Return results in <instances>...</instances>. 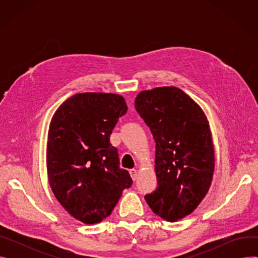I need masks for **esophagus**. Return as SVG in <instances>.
I'll return each mask as SVG.
<instances>
[{
  "label": "esophagus",
  "mask_w": 258,
  "mask_h": 258,
  "mask_svg": "<svg viewBox=\"0 0 258 258\" xmlns=\"http://www.w3.org/2000/svg\"><path fill=\"white\" fill-rule=\"evenodd\" d=\"M130 173H131V177L134 181H136L137 177H138V170L137 169H131L130 170Z\"/></svg>",
  "instance_id": "obj_1"
}]
</instances>
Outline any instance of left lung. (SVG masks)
<instances>
[{
	"mask_svg": "<svg viewBox=\"0 0 258 258\" xmlns=\"http://www.w3.org/2000/svg\"><path fill=\"white\" fill-rule=\"evenodd\" d=\"M135 106L156 142L158 186L145 201L160 218L178 222L194 212L211 186L215 155L209 121L175 87L141 91Z\"/></svg>",
	"mask_w": 258,
	"mask_h": 258,
	"instance_id": "1",
	"label": "left lung"
}]
</instances>
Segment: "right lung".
<instances>
[{
	"label": "right lung",
	"mask_w": 258,
	"mask_h": 258,
	"mask_svg": "<svg viewBox=\"0 0 258 258\" xmlns=\"http://www.w3.org/2000/svg\"><path fill=\"white\" fill-rule=\"evenodd\" d=\"M127 105L112 93H78L54 113L48 131L47 173L64 210L91 225L110 215L133 180L120 168L112 131Z\"/></svg>",
	"instance_id": "right-lung-1"
}]
</instances>
